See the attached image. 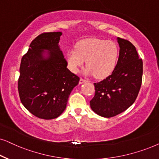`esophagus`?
I'll list each match as a JSON object with an SVG mask.
<instances>
[{"label":"esophagus","mask_w":159,"mask_h":159,"mask_svg":"<svg viewBox=\"0 0 159 159\" xmlns=\"http://www.w3.org/2000/svg\"><path fill=\"white\" fill-rule=\"evenodd\" d=\"M87 82V80L83 79V78H80V84H82V83H84V82Z\"/></svg>","instance_id":"34e87169"}]
</instances>
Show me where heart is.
Segmentation results:
<instances>
[{
	"label": "heart",
	"mask_w": 159,
	"mask_h": 159,
	"mask_svg": "<svg viewBox=\"0 0 159 159\" xmlns=\"http://www.w3.org/2000/svg\"><path fill=\"white\" fill-rule=\"evenodd\" d=\"M118 47L112 41L86 39L76 44L66 53V61L71 71L77 73L86 61V73L96 78L110 75L116 66Z\"/></svg>",
	"instance_id": "obj_1"
}]
</instances>
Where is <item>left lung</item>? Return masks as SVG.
I'll list each match as a JSON object with an SVG mask.
<instances>
[{
  "instance_id": "8db88e82",
  "label": "left lung",
  "mask_w": 159,
  "mask_h": 159,
  "mask_svg": "<svg viewBox=\"0 0 159 159\" xmlns=\"http://www.w3.org/2000/svg\"><path fill=\"white\" fill-rule=\"evenodd\" d=\"M120 52L117 64L110 75L95 82V95L90 100L93 111L100 116L112 117L133 104L141 88L143 63L134 45L118 37Z\"/></svg>"
}]
</instances>
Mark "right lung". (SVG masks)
I'll use <instances>...</instances> for the list:
<instances>
[{"instance_id": "add662e5", "label": "right lung", "mask_w": 159, "mask_h": 159, "mask_svg": "<svg viewBox=\"0 0 159 159\" xmlns=\"http://www.w3.org/2000/svg\"><path fill=\"white\" fill-rule=\"evenodd\" d=\"M61 35V32L39 35L21 60L18 79L20 101L39 118L49 120L60 116L80 81V77L66 67L67 61L58 46ZM42 49L51 51L47 59L43 58Z\"/></svg>"}]
</instances>
